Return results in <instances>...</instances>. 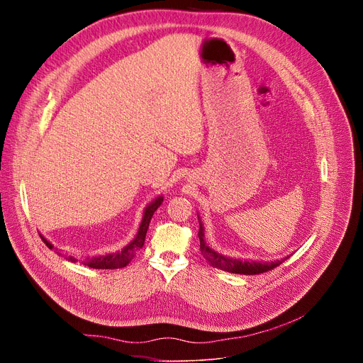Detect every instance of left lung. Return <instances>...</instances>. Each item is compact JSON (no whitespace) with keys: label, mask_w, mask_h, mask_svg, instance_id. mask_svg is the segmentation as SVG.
<instances>
[{"label":"left lung","mask_w":363,"mask_h":363,"mask_svg":"<svg viewBox=\"0 0 363 363\" xmlns=\"http://www.w3.org/2000/svg\"><path fill=\"white\" fill-rule=\"evenodd\" d=\"M198 237H199V250L201 254L203 255V258L208 262L213 267L228 272V273H235V274H262L266 272H270L273 269H276L277 266H280L284 260H287L289 257L283 258L280 262H272V263H258V262H241V260H233V258L224 257L218 252H216L214 250H211L208 245L205 244L203 241V228L202 224L199 221V231H198Z\"/></svg>","instance_id":"obj_1"}]
</instances>
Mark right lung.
Returning a JSON list of instances; mask_svg holds the SVG:
<instances>
[{"mask_svg": "<svg viewBox=\"0 0 363 363\" xmlns=\"http://www.w3.org/2000/svg\"><path fill=\"white\" fill-rule=\"evenodd\" d=\"M162 201H164V198L160 196V198L155 199V201L147 206V208L145 210V214H143V218H142V223H140V227H139V231H138L135 240H133L132 242H129L122 251L115 252V254H108V255H99V257L86 258V260L83 262V264L87 266V267H90V269H105V270H106V269L109 270V269H122V267H125V266L132 260L133 255L143 247V244H145V237H146V231H147V228H149V223H150V220H152V216H153L155 211H157V210L160 208ZM40 237H41V235H40ZM41 240L44 241V244H45L48 248H53V245H51L44 237H41ZM63 255H65V254H63ZM65 258H66V260L72 262V263L80 262L79 258H76L74 255H66Z\"/></svg>", "mask_w": 363, "mask_h": 363, "instance_id": "obj_1", "label": "right lung"}]
</instances>
